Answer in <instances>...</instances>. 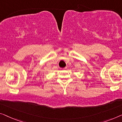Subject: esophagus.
<instances>
[{
	"instance_id": "1",
	"label": "esophagus",
	"mask_w": 122,
	"mask_h": 122,
	"mask_svg": "<svg viewBox=\"0 0 122 122\" xmlns=\"http://www.w3.org/2000/svg\"><path fill=\"white\" fill-rule=\"evenodd\" d=\"M66 68H67V67H65V68H62V70H66Z\"/></svg>"
}]
</instances>
